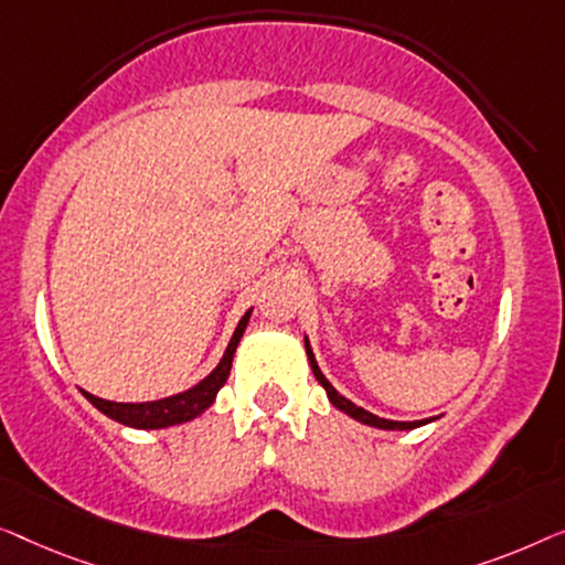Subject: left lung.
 <instances>
[{"mask_svg": "<svg viewBox=\"0 0 565 565\" xmlns=\"http://www.w3.org/2000/svg\"><path fill=\"white\" fill-rule=\"evenodd\" d=\"M305 348H307V359H309V365H312L315 379L320 381L324 392H328V399L332 402V407H338L340 412H345L348 417L359 419V423H363V425L379 427V430H415V427H419V425H427V423H433V419H435V417H430V419H417V423H396V419H384V417L371 415V412H365L363 407H359V404H353L351 399H345V396L340 394L338 388L332 386L328 379H324V373L320 371V365H317V361H315V353H312V348H309V340H307V338H305Z\"/></svg>", "mask_w": 565, "mask_h": 565, "instance_id": "8db88e82", "label": "left lung"}]
</instances>
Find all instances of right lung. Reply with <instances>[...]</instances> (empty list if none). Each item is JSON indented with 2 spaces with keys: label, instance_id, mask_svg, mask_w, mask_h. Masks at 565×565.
<instances>
[{
  "label": "right lung",
  "instance_id": "right-lung-1",
  "mask_svg": "<svg viewBox=\"0 0 565 565\" xmlns=\"http://www.w3.org/2000/svg\"><path fill=\"white\" fill-rule=\"evenodd\" d=\"M250 312L253 309H248V312L243 315V320L237 322L233 338H230V343H227L225 355H222V361L217 365H214V371L210 373V376H204L200 384L186 388V392L166 396V399L140 402V404L107 402L89 392H84V388H82V394L102 412V415H107L109 419H115V423H120V425L138 427V430H161V427L189 423V419L200 417L204 409H210L214 396H217L222 386H225L230 369H233L235 348H237V343H241L245 328H248Z\"/></svg>",
  "mask_w": 565,
  "mask_h": 565
}]
</instances>
